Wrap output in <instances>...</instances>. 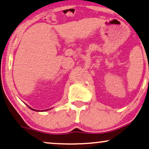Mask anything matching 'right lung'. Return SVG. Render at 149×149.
I'll list each match as a JSON object with an SVG mask.
<instances>
[{
    "mask_svg": "<svg viewBox=\"0 0 149 149\" xmlns=\"http://www.w3.org/2000/svg\"><path fill=\"white\" fill-rule=\"evenodd\" d=\"M29 107L30 109H31V110H32V111H38V110H35V109H32V108H30V107ZM47 110H48V109H47ZM47 111V110H44L43 111Z\"/></svg>",
    "mask_w": 149,
    "mask_h": 149,
    "instance_id": "obj_1",
    "label": "right lung"
}]
</instances>
